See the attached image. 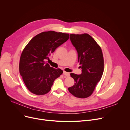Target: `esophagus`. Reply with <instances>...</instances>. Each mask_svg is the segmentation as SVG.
<instances>
[{
	"mask_svg": "<svg viewBox=\"0 0 130 130\" xmlns=\"http://www.w3.org/2000/svg\"><path fill=\"white\" fill-rule=\"evenodd\" d=\"M63 74H64V75H65L66 77H69L70 76V74L69 73H67V72H65V71L63 72Z\"/></svg>",
	"mask_w": 130,
	"mask_h": 130,
	"instance_id": "1",
	"label": "esophagus"
}]
</instances>
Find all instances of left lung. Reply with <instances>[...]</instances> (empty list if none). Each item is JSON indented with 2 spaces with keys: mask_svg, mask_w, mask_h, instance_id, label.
<instances>
[{
  "mask_svg": "<svg viewBox=\"0 0 130 130\" xmlns=\"http://www.w3.org/2000/svg\"><path fill=\"white\" fill-rule=\"evenodd\" d=\"M70 39L78 53L82 74L71 73L74 85L68 88L74 96L80 99L92 94L104 71V58L100 45L88 34H70Z\"/></svg>",
  "mask_w": 130,
  "mask_h": 130,
  "instance_id": "1",
  "label": "left lung"
}]
</instances>
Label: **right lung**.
I'll return each mask as SVG.
<instances>
[{
	"label": "right lung",
	"instance_id": "1",
	"mask_svg": "<svg viewBox=\"0 0 130 130\" xmlns=\"http://www.w3.org/2000/svg\"><path fill=\"white\" fill-rule=\"evenodd\" d=\"M69 34L43 31L34 37L23 50L19 70L24 82L32 93L43 95L48 93L54 81L63 71L50 67L45 60L69 38Z\"/></svg>",
	"mask_w": 130,
	"mask_h": 130
}]
</instances>
